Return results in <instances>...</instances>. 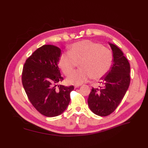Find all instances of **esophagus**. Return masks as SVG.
<instances>
[{"label": "esophagus", "mask_w": 148, "mask_h": 148, "mask_svg": "<svg viewBox=\"0 0 148 148\" xmlns=\"http://www.w3.org/2000/svg\"><path fill=\"white\" fill-rule=\"evenodd\" d=\"M79 86H80V85H77V84H75V86H74L75 88H78V87H79Z\"/></svg>", "instance_id": "esophagus-1"}]
</instances>
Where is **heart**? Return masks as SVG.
<instances>
[{"mask_svg": "<svg viewBox=\"0 0 148 148\" xmlns=\"http://www.w3.org/2000/svg\"><path fill=\"white\" fill-rule=\"evenodd\" d=\"M79 62V69L71 73L66 79L70 84L79 85L92 77L99 79L109 71L112 64V53L102 44L89 40L73 44L70 51L62 53L59 65L63 73L68 75Z\"/></svg>", "mask_w": 148, "mask_h": 148, "instance_id": "heart-1", "label": "heart"}]
</instances>
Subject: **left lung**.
I'll use <instances>...</instances> for the list:
<instances>
[{"label": "left lung", "mask_w": 148, "mask_h": 148, "mask_svg": "<svg viewBox=\"0 0 148 148\" xmlns=\"http://www.w3.org/2000/svg\"><path fill=\"white\" fill-rule=\"evenodd\" d=\"M113 52V64L101 78L99 88H92L88 103L89 109L99 116H107L118 107L130 83V65L123 52L115 44L109 42Z\"/></svg>", "instance_id": "8db88e82"}]
</instances>
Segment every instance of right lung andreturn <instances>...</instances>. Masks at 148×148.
Segmentation results:
<instances>
[{
    "label": "right lung",
    "mask_w": 148,
    "mask_h": 148,
    "mask_svg": "<svg viewBox=\"0 0 148 148\" xmlns=\"http://www.w3.org/2000/svg\"><path fill=\"white\" fill-rule=\"evenodd\" d=\"M60 49L44 45L26 60L22 72V84L31 104L39 112L49 117L59 115L70 101L73 86L57 83L64 80L58 64Z\"/></svg>",
    "instance_id": "obj_1"
}]
</instances>
